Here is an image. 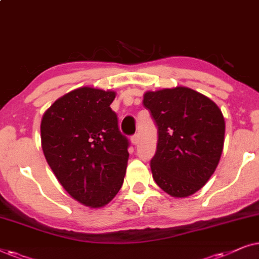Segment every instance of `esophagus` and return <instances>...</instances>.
Wrapping results in <instances>:
<instances>
[{
    "mask_svg": "<svg viewBox=\"0 0 259 259\" xmlns=\"http://www.w3.org/2000/svg\"><path fill=\"white\" fill-rule=\"evenodd\" d=\"M139 141H140V139H139V135H134V136H132V143L134 144V146H136L137 143H139Z\"/></svg>",
    "mask_w": 259,
    "mask_h": 259,
    "instance_id": "34e87169",
    "label": "esophagus"
}]
</instances>
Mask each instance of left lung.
Wrapping results in <instances>:
<instances>
[{"label":"left lung","instance_id":"obj_1","mask_svg":"<svg viewBox=\"0 0 259 259\" xmlns=\"http://www.w3.org/2000/svg\"><path fill=\"white\" fill-rule=\"evenodd\" d=\"M143 105L157 125V148L150 161L155 182L174 198L194 194L222 156V111L208 97L185 86L148 91Z\"/></svg>","mask_w":259,"mask_h":259}]
</instances>
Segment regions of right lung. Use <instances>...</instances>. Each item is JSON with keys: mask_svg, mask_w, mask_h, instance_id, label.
<instances>
[{"mask_svg": "<svg viewBox=\"0 0 259 259\" xmlns=\"http://www.w3.org/2000/svg\"><path fill=\"white\" fill-rule=\"evenodd\" d=\"M115 91L75 89L57 99L41 119V147L47 163L68 194L99 208L122 187L129 141L110 108Z\"/></svg>", "mask_w": 259, "mask_h": 259, "instance_id": "add662e5", "label": "right lung"}]
</instances>
